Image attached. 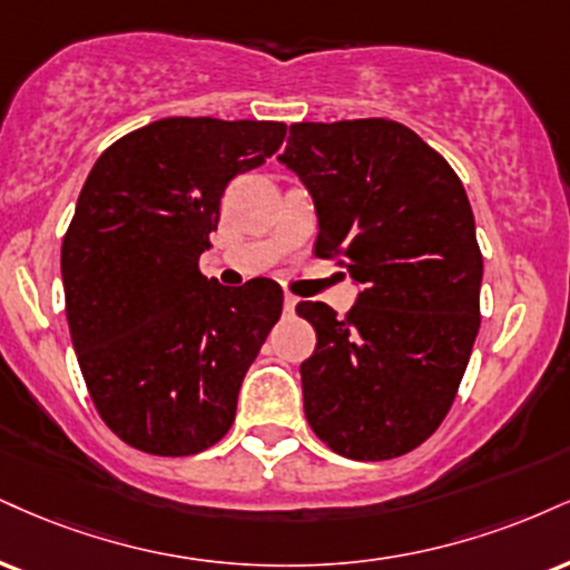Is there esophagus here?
<instances>
[{"label": "esophagus", "mask_w": 570, "mask_h": 570, "mask_svg": "<svg viewBox=\"0 0 570 570\" xmlns=\"http://www.w3.org/2000/svg\"><path fill=\"white\" fill-rule=\"evenodd\" d=\"M297 303H299V299L294 297V294H286V297H284V311L292 315V313H294V307H297Z\"/></svg>", "instance_id": "obj_1"}]
</instances>
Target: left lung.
<instances>
[{"mask_svg":"<svg viewBox=\"0 0 570 570\" xmlns=\"http://www.w3.org/2000/svg\"><path fill=\"white\" fill-rule=\"evenodd\" d=\"M278 161L313 198L315 255H340L361 289L345 318L297 305L318 340L299 366L307 422L347 459L406 454L449 414L481 326L483 257L464 185L387 119L299 121Z\"/></svg>","mask_w":570,"mask_h":570,"instance_id":"8db88e82","label":"left lung"}]
</instances>
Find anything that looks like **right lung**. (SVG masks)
<instances>
[{
    "mask_svg": "<svg viewBox=\"0 0 570 570\" xmlns=\"http://www.w3.org/2000/svg\"><path fill=\"white\" fill-rule=\"evenodd\" d=\"M281 121L173 116L100 154L60 249L66 315L102 422L156 456H188L230 430L246 368L284 292L198 271L236 175L281 148Z\"/></svg>",
    "mask_w": 570,
    "mask_h": 570,
    "instance_id": "obj_1",
    "label": "right lung"
}]
</instances>
